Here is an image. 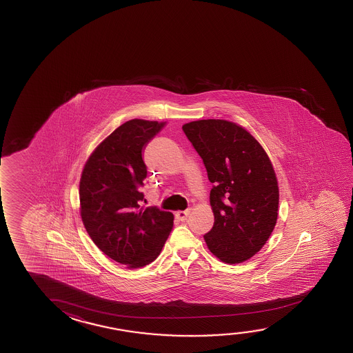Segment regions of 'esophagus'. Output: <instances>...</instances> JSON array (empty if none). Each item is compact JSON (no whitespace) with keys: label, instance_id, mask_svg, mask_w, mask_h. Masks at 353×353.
<instances>
[{"label":"esophagus","instance_id":"obj_1","mask_svg":"<svg viewBox=\"0 0 353 353\" xmlns=\"http://www.w3.org/2000/svg\"><path fill=\"white\" fill-rule=\"evenodd\" d=\"M189 211H179L175 213V218L178 219V221H186V218L189 216Z\"/></svg>","mask_w":353,"mask_h":353}]
</instances>
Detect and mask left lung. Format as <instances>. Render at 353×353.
<instances>
[{
	"instance_id": "obj_1",
	"label": "left lung",
	"mask_w": 353,
	"mask_h": 353,
	"mask_svg": "<svg viewBox=\"0 0 353 353\" xmlns=\"http://www.w3.org/2000/svg\"><path fill=\"white\" fill-rule=\"evenodd\" d=\"M203 161L214 224L205 243L228 264L241 263L263 248L278 219L279 188L261 143L232 121L202 119L183 125Z\"/></svg>"
}]
</instances>
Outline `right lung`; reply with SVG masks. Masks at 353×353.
Returning <instances> with one entry per match:
<instances>
[{
    "instance_id": "1",
    "label": "right lung",
    "mask_w": 353,
    "mask_h": 353,
    "mask_svg": "<svg viewBox=\"0 0 353 353\" xmlns=\"http://www.w3.org/2000/svg\"><path fill=\"white\" fill-rule=\"evenodd\" d=\"M165 123L132 119L91 153L79 184L80 214L91 240L128 268H141L162 251L173 229L170 212L140 202L148 176L142 151Z\"/></svg>"
}]
</instances>
